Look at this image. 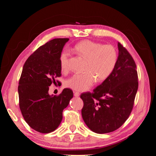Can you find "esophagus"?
<instances>
[{
    "instance_id": "obj_1",
    "label": "esophagus",
    "mask_w": 156,
    "mask_h": 156,
    "mask_svg": "<svg viewBox=\"0 0 156 156\" xmlns=\"http://www.w3.org/2000/svg\"><path fill=\"white\" fill-rule=\"evenodd\" d=\"M73 94H74V96L75 97H79L80 96V93L78 92H73Z\"/></svg>"
}]
</instances>
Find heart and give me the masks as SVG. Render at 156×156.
Wrapping results in <instances>:
<instances>
[{
    "mask_svg": "<svg viewBox=\"0 0 156 156\" xmlns=\"http://www.w3.org/2000/svg\"><path fill=\"white\" fill-rule=\"evenodd\" d=\"M75 53L86 60L82 73H76L68 79L66 86L77 91H85L96 82L104 81L110 76L117 62V51L112 45H103L84 40L74 46ZM69 53L65 50L60 55V63L62 72H67Z\"/></svg>",
    "mask_w": 156,
    "mask_h": 156,
    "instance_id": "1",
    "label": "heart"
}]
</instances>
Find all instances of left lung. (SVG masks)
Returning a JSON list of instances; mask_svg holds the SVG:
<instances>
[{
  "label": "left lung",
  "instance_id": "left-lung-1",
  "mask_svg": "<svg viewBox=\"0 0 156 156\" xmlns=\"http://www.w3.org/2000/svg\"><path fill=\"white\" fill-rule=\"evenodd\" d=\"M119 56L110 76L94 89L81 94L84 105L83 119L96 133H107L119 129L130 115L138 89L136 64L131 55L118 43Z\"/></svg>",
  "mask_w": 156,
  "mask_h": 156
}]
</instances>
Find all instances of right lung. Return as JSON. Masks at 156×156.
Returning a JSON list of instances; mask_svg holds the SVG:
<instances>
[{"mask_svg": "<svg viewBox=\"0 0 156 156\" xmlns=\"http://www.w3.org/2000/svg\"><path fill=\"white\" fill-rule=\"evenodd\" d=\"M68 40L55 38L40 46L26 60L19 81L22 115L31 128L41 133L57 128L63 110L73 96L69 88H64L58 96L49 94V86L61 76L60 56Z\"/></svg>", "mask_w": 156, "mask_h": 156, "instance_id": "right-lung-1", "label": "right lung"}]
</instances>
